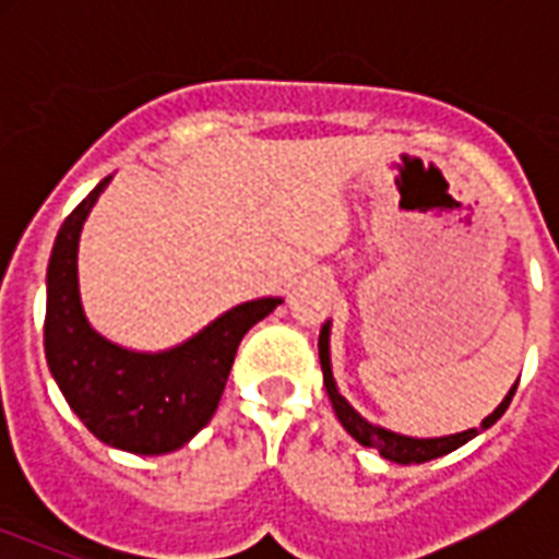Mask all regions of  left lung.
<instances>
[{
	"label": "left lung",
	"mask_w": 559,
	"mask_h": 559,
	"mask_svg": "<svg viewBox=\"0 0 559 559\" xmlns=\"http://www.w3.org/2000/svg\"><path fill=\"white\" fill-rule=\"evenodd\" d=\"M319 362H322V373H324V389H328V397L333 403V412L340 417V424L345 426V432L359 441L362 447H371L377 450L385 461H394V464H424V461L441 459V455H450L452 450H459L467 441H473L476 435H481L485 429L499 420L504 415V408L511 406L513 391H516V382H513V389L504 394V400L499 406L490 412V415L481 420V426L476 429H464V432L455 435H443V438H412V435H400L391 432L385 426H377L371 420L359 415L357 408L350 406L348 400L340 394V385L333 380V362H331V322H324L322 333H319Z\"/></svg>",
	"instance_id": "1"
}]
</instances>
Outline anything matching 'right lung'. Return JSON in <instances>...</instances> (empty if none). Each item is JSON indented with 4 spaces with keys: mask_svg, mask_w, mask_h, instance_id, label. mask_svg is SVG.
Here are the masks:
<instances>
[{
    "mask_svg": "<svg viewBox=\"0 0 559 559\" xmlns=\"http://www.w3.org/2000/svg\"><path fill=\"white\" fill-rule=\"evenodd\" d=\"M109 179L92 188L55 237L46 270V362L69 408L98 441L133 455H165L209 424L237 345L284 298L243 301L165 350H133L107 340L83 310L78 246Z\"/></svg>",
    "mask_w": 559,
    "mask_h": 559,
    "instance_id": "obj_1",
    "label": "right lung"
}]
</instances>
